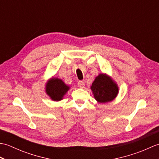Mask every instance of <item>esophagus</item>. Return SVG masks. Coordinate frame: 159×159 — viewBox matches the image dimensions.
Listing matches in <instances>:
<instances>
[{
    "label": "esophagus",
    "instance_id": "34e87169",
    "mask_svg": "<svg viewBox=\"0 0 159 159\" xmlns=\"http://www.w3.org/2000/svg\"><path fill=\"white\" fill-rule=\"evenodd\" d=\"M78 86H79L80 88H83L84 86H85V83H84L82 80H79V81L78 82Z\"/></svg>",
    "mask_w": 159,
    "mask_h": 159
}]
</instances>
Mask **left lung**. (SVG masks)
Returning a JSON list of instances; mask_svg holds the SVG:
<instances>
[{"label": "left lung", "instance_id": "left-lung-1", "mask_svg": "<svg viewBox=\"0 0 159 159\" xmlns=\"http://www.w3.org/2000/svg\"><path fill=\"white\" fill-rule=\"evenodd\" d=\"M93 96L100 103L113 100L119 92V88L114 80L106 74H100L91 86Z\"/></svg>", "mask_w": 159, "mask_h": 159}]
</instances>
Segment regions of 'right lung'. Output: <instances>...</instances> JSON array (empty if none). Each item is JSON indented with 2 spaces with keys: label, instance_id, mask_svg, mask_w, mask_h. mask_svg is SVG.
I'll list each match as a JSON object with an SVG mask.
<instances>
[{
  "label": "right lung",
  "instance_id": "right-lung-1",
  "mask_svg": "<svg viewBox=\"0 0 159 159\" xmlns=\"http://www.w3.org/2000/svg\"><path fill=\"white\" fill-rule=\"evenodd\" d=\"M70 89L61 79L52 78L48 80L46 85V92L54 101H60Z\"/></svg>",
  "mask_w": 159,
  "mask_h": 159
}]
</instances>
